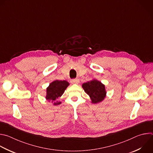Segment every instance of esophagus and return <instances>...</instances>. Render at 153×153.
Returning <instances> with one entry per match:
<instances>
[{"label":"esophagus","mask_w":153,"mask_h":153,"mask_svg":"<svg viewBox=\"0 0 153 153\" xmlns=\"http://www.w3.org/2000/svg\"><path fill=\"white\" fill-rule=\"evenodd\" d=\"M71 83L73 84H78L79 83V79H72L71 80Z\"/></svg>","instance_id":"1"}]
</instances>
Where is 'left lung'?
<instances>
[{
	"label": "left lung",
	"mask_w": 153,
	"mask_h": 153,
	"mask_svg": "<svg viewBox=\"0 0 153 153\" xmlns=\"http://www.w3.org/2000/svg\"><path fill=\"white\" fill-rule=\"evenodd\" d=\"M82 88L90 97L92 103H100L106 97V91L105 85L96 79L83 83Z\"/></svg>",
	"instance_id": "8db88e82"
}]
</instances>
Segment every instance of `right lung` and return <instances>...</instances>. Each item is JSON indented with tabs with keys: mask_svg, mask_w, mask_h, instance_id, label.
Segmentation results:
<instances>
[{
	"mask_svg": "<svg viewBox=\"0 0 153 153\" xmlns=\"http://www.w3.org/2000/svg\"><path fill=\"white\" fill-rule=\"evenodd\" d=\"M70 83L66 80H55L50 83L49 86L47 88L45 98L49 101H53L56 100L59 97H61L64 94L65 90L69 86ZM61 102L57 101L54 102V105H60Z\"/></svg>",
	"mask_w": 153,
	"mask_h": 153,
	"instance_id": "1",
	"label": "right lung"
}]
</instances>
